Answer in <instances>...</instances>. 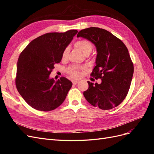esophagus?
<instances>
[{"mask_svg":"<svg viewBox=\"0 0 154 154\" xmlns=\"http://www.w3.org/2000/svg\"><path fill=\"white\" fill-rule=\"evenodd\" d=\"M72 84H73V85H76L77 83H78V82L76 81V80H72Z\"/></svg>","mask_w":154,"mask_h":154,"instance_id":"1","label":"esophagus"}]
</instances>
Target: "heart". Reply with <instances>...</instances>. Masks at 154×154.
Listing matches in <instances>:
<instances>
[{"instance_id": "obj_1", "label": "heart", "mask_w": 154, "mask_h": 154, "mask_svg": "<svg viewBox=\"0 0 154 154\" xmlns=\"http://www.w3.org/2000/svg\"><path fill=\"white\" fill-rule=\"evenodd\" d=\"M74 47L80 50L85 55L89 54L94 48L92 43L88 40H80L76 42L74 44ZM69 53V48L67 47L65 48L62 53V59L66 60L67 59ZM85 67H79L76 65H72L66 69V72L69 75L74 79H78L81 76V71H84Z\"/></svg>"}]
</instances>
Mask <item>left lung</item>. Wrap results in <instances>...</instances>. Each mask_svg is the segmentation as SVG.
Returning a JSON list of instances; mask_svg holds the SVG:
<instances>
[{
	"label": "left lung",
	"mask_w": 154,
	"mask_h": 154,
	"mask_svg": "<svg viewBox=\"0 0 154 154\" xmlns=\"http://www.w3.org/2000/svg\"><path fill=\"white\" fill-rule=\"evenodd\" d=\"M94 44L97 50L96 66L91 76L101 79L100 84L87 82L83 95L88 103L102 110L118 106L127 96L134 73V64L123 42L109 31L88 27L78 32Z\"/></svg>",
	"instance_id": "1"
}]
</instances>
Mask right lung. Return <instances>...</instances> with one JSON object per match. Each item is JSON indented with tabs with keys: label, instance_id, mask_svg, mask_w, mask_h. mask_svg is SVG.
<instances>
[{
	"label": "right lung",
	"instance_id": "right-lung-1",
	"mask_svg": "<svg viewBox=\"0 0 154 154\" xmlns=\"http://www.w3.org/2000/svg\"><path fill=\"white\" fill-rule=\"evenodd\" d=\"M77 30L48 32L32 40L22 51L17 62L15 84L23 99L32 108L51 111L62 104L72 83L61 77L49 78L54 65L61 62L65 48Z\"/></svg>",
	"mask_w": 154,
	"mask_h": 154
}]
</instances>
